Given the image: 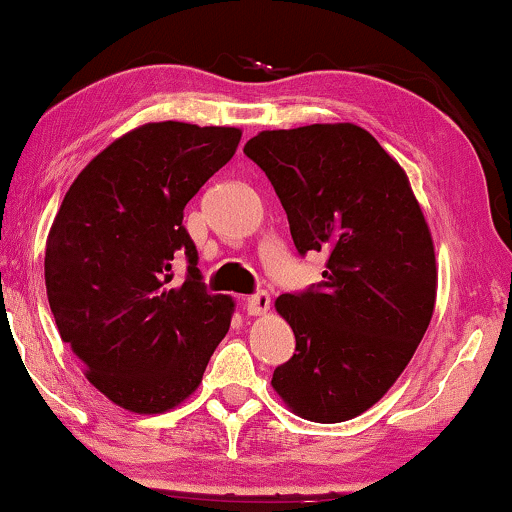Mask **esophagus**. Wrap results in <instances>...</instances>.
<instances>
[{"instance_id": "esophagus-1", "label": "esophagus", "mask_w": 512, "mask_h": 512, "mask_svg": "<svg viewBox=\"0 0 512 512\" xmlns=\"http://www.w3.org/2000/svg\"><path fill=\"white\" fill-rule=\"evenodd\" d=\"M244 307H247L249 314H254V317H258V314H265L270 310V296L265 291H258L254 293V296L247 298V303H244Z\"/></svg>"}]
</instances>
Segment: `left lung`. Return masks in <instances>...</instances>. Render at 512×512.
Listing matches in <instances>:
<instances>
[{"label": "left lung", "mask_w": 512, "mask_h": 512, "mask_svg": "<svg viewBox=\"0 0 512 512\" xmlns=\"http://www.w3.org/2000/svg\"><path fill=\"white\" fill-rule=\"evenodd\" d=\"M244 156L275 188L298 254H326L317 286L277 298L296 354L272 387L300 417L345 422L387 394L429 328V226L401 165L359 125L265 130Z\"/></svg>", "instance_id": "8db88e82"}]
</instances>
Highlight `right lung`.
<instances>
[{
  "instance_id": "right-lung-1",
  "label": "right lung",
  "mask_w": 512,
  "mask_h": 512,
  "mask_svg": "<svg viewBox=\"0 0 512 512\" xmlns=\"http://www.w3.org/2000/svg\"><path fill=\"white\" fill-rule=\"evenodd\" d=\"M242 132L146 123L74 179L46 242L60 338L109 401L158 415L198 389L235 303L207 291L184 207L233 158ZM177 257L189 263L171 284Z\"/></svg>"
}]
</instances>
